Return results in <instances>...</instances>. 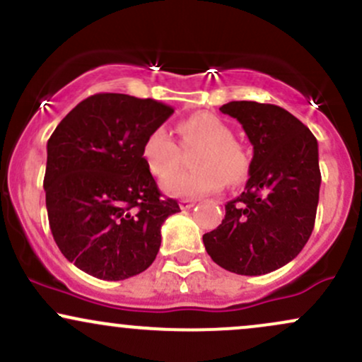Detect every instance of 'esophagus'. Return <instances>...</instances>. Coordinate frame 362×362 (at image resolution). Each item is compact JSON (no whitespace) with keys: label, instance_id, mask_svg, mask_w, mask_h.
Here are the masks:
<instances>
[{"label":"esophagus","instance_id":"1","mask_svg":"<svg viewBox=\"0 0 362 362\" xmlns=\"http://www.w3.org/2000/svg\"><path fill=\"white\" fill-rule=\"evenodd\" d=\"M178 206H180L182 211H187V209H190V207L195 206V201H192V199H182V201L178 202Z\"/></svg>","mask_w":362,"mask_h":362}]
</instances>
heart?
<instances>
[{"mask_svg": "<svg viewBox=\"0 0 362 362\" xmlns=\"http://www.w3.org/2000/svg\"><path fill=\"white\" fill-rule=\"evenodd\" d=\"M178 134L184 148H197L190 165L194 170L175 172L180 161V149L167 127H155L143 143V160L151 175L168 178L161 189L172 197H201L214 194L226 182L230 187L247 180L250 172V155L242 143L233 138V131L218 115L199 112L178 124Z\"/></svg>", "mask_w": 362, "mask_h": 362, "instance_id": "obj_1", "label": "heart"}]
</instances>
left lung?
Instances as JSON below:
<instances>
[{
    "label": "left lung",
    "mask_w": 362,
    "mask_h": 362,
    "mask_svg": "<svg viewBox=\"0 0 362 362\" xmlns=\"http://www.w3.org/2000/svg\"><path fill=\"white\" fill-rule=\"evenodd\" d=\"M219 110L242 124L253 158L242 195L224 206L221 224L202 242L219 267L262 276L293 260L313 231L318 143L301 120L271 103L230 102Z\"/></svg>",
    "instance_id": "1"
}]
</instances>
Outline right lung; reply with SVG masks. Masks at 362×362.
<instances>
[{"label":"right lung","instance_id":"obj_1","mask_svg":"<svg viewBox=\"0 0 362 362\" xmlns=\"http://www.w3.org/2000/svg\"><path fill=\"white\" fill-rule=\"evenodd\" d=\"M172 114L151 98L97 93L78 103L49 138V226L62 255L83 272L122 281L156 259L161 224L180 207L161 197L141 149Z\"/></svg>","mask_w":362,"mask_h":362}]
</instances>
